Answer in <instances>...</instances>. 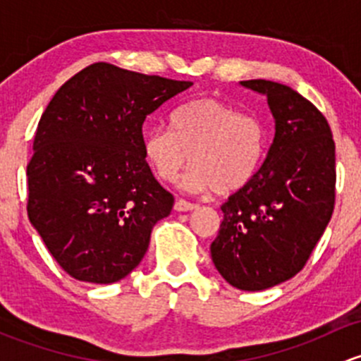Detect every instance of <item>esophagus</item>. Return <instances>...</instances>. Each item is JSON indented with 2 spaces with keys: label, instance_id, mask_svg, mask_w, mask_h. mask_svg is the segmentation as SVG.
Returning a JSON list of instances; mask_svg holds the SVG:
<instances>
[{
  "label": "esophagus",
  "instance_id": "34e87169",
  "mask_svg": "<svg viewBox=\"0 0 361 361\" xmlns=\"http://www.w3.org/2000/svg\"><path fill=\"white\" fill-rule=\"evenodd\" d=\"M195 207H197V204L188 202V201H185V199H178V201L174 202V209L176 211H192V209H195Z\"/></svg>",
  "mask_w": 361,
  "mask_h": 361
}]
</instances>
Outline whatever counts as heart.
Segmentation results:
<instances>
[{
	"instance_id": "1",
	"label": "heart",
	"mask_w": 361,
	"mask_h": 361,
	"mask_svg": "<svg viewBox=\"0 0 361 361\" xmlns=\"http://www.w3.org/2000/svg\"><path fill=\"white\" fill-rule=\"evenodd\" d=\"M173 130L157 127L145 137V157L155 176L174 183L190 162L187 187L227 195L253 178L262 154L260 122L221 101L201 97L173 113Z\"/></svg>"
}]
</instances>
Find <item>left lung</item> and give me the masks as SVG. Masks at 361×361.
I'll use <instances>...</instances> for the list:
<instances>
[{
	"label": "left lung",
	"instance_id": "1",
	"mask_svg": "<svg viewBox=\"0 0 361 361\" xmlns=\"http://www.w3.org/2000/svg\"><path fill=\"white\" fill-rule=\"evenodd\" d=\"M264 94L274 140L260 169L221 206L211 258L228 285L260 292L302 271L336 204V143L329 122L292 87L246 80Z\"/></svg>",
	"mask_w": 361,
	"mask_h": 361
}]
</instances>
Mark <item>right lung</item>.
Wrapping results in <instances>:
<instances>
[{"label": "right lung", "mask_w": 361, "mask_h": 361, "mask_svg": "<svg viewBox=\"0 0 361 361\" xmlns=\"http://www.w3.org/2000/svg\"><path fill=\"white\" fill-rule=\"evenodd\" d=\"M192 82L90 64L56 92L27 164V216L71 278L120 281L174 197L145 159L143 123Z\"/></svg>", "instance_id": "1"}]
</instances>
